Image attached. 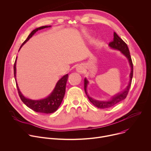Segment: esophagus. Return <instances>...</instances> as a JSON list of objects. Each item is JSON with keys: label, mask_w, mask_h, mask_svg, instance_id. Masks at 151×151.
<instances>
[{"label": "esophagus", "mask_w": 151, "mask_h": 151, "mask_svg": "<svg viewBox=\"0 0 151 151\" xmlns=\"http://www.w3.org/2000/svg\"><path fill=\"white\" fill-rule=\"evenodd\" d=\"M76 70L78 73H82L83 72V70H84V68H83V66L81 65H79L78 66H77L76 68Z\"/></svg>", "instance_id": "obj_1"}]
</instances>
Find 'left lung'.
Returning a JSON list of instances; mask_svg holds the SVG:
<instances>
[{
    "instance_id": "8db88e82",
    "label": "left lung",
    "mask_w": 151,
    "mask_h": 151,
    "mask_svg": "<svg viewBox=\"0 0 151 151\" xmlns=\"http://www.w3.org/2000/svg\"><path fill=\"white\" fill-rule=\"evenodd\" d=\"M113 36H114L113 40L109 43V45L113 49L119 50V51L125 56H126V58L128 59L129 65H130V66H131V73H130V75H129L130 79H129L128 85L127 86V87L125 89V90L123 92L114 95V96H113L111 98V99L110 100H109V101H98V100H95V99L92 98L91 96H89L88 95L87 86H88V84L89 82H88V80L85 78V86H84L85 93H86V95L88 96V98L89 101L95 106H96V107L99 108V109H106V108L111 107L114 106L115 104H116L117 103H118L119 102L122 101V100H124V99H125L128 95V93L129 92V88L131 87V81H132V76H133V64H132V62L131 58L130 56L128 47L127 44L118 35L116 34V32H114Z\"/></svg>"
}]
</instances>
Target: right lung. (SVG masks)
<instances>
[{"mask_svg":"<svg viewBox=\"0 0 151 151\" xmlns=\"http://www.w3.org/2000/svg\"><path fill=\"white\" fill-rule=\"evenodd\" d=\"M51 27L50 26H41L40 27H38L35 29L33 30L27 38V39L23 42V43L20 46V49L22 48V47L33 35L35 33L39 30L46 28V27ZM16 60H17V58L14 65V77L15 79V82H16V86L17 88L19 96L21 99L23 103L27 106L29 108L31 109L33 111H35L36 112H39V113H52L55 111H56L59 107L60 106L63 98L65 95V88H66V83L67 81V80H68V74H66L63 76L56 83V85L53 89V92L50 93L47 98L40 99V100H32L30 99H28L26 97H24L23 94L21 93L17 83L16 81Z\"/></svg>","mask_w":151,"mask_h":151,"instance_id":"obj_1","label":"right lung"}]
</instances>
